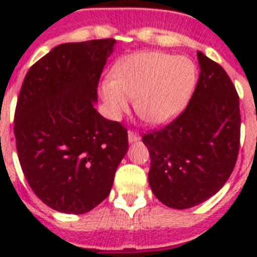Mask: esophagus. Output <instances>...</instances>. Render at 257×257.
I'll list each match as a JSON object with an SVG mask.
<instances>
[{
    "label": "esophagus",
    "mask_w": 257,
    "mask_h": 257,
    "mask_svg": "<svg viewBox=\"0 0 257 257\" xmlns=\"http://www.w3.org/2000/svg\"><path fill=\"white\" fill-rule=\"evenodd\" d=\"M128 140L129 143H135V141L140 140V135L136 132H133V131H129L128 132Z\"/></svg>",
    "instance_id": "esophagus-1"
}]
</instances>
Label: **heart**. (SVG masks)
<instances>
[{
	"label": "heart",
	"mask_w": 257,
	"mask_h": 257,
	"mask_svg": "<svg viewBox=\"0 0 257 257\" xmlns=\"http://www.w3.org/2000/svg\"><path fill=\"white\" fill-rule=\"evenodd\" d=\"M197 81V68L191 58L161 52H140L122 58L112 70V80L101 86V94L113 117L129 108L151 124L173 120L189 100Z\"/></svg>",
	"instance_id": "obj_1"
}]
</instances>
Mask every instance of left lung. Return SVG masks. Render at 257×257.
Instances as JSON below:
<instances>
[{
	"label": "left lung",
	"mask_w": 257,
	"mask_h": 257,
	"mask_svg": "<svg viewBox=\"0 0 257 257\" xmlns=\"http://www.w3.org/2000/svg\"><path fill=\"white\" fill-rule=\"evenodd\" d=\"M200 76L187 108L143 136L151 155L148 180L167 207L187 209L207 201L227 183L240 147L239 96L227 72L197 52Z\"/></svg>",
	"instance_id": "obj_1"
}]
</instances>
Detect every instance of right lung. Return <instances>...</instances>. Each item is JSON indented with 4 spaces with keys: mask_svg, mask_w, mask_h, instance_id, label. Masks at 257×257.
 I'll return each mask as SVG.
<instances>
[{
    "mask_svg": "<svg viewBox=\"0 0 257 257\" xmlns=\"http://www.w3.org/2000/svg\"><path fill=\"white\" fill-rule=\"evenodd\" d=\"M116 40L61 44L22 82L14 136L22 172L37 197L64 213H86L108 197L128 152V131L94 108Z\"/></svg>",
    "mask_w": 257,
    "mask_h": 257,
    "instance_id": "obj_1",
    "label": "right lung"
}]
</instances>
